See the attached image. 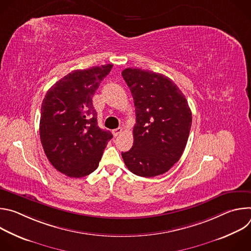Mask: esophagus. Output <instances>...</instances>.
Wrapping results in <instances>:
<instances>
[{
    "instance_id": "obj_1",
    "label": "esophagus",
    "mask_w": 251,
    "mask_h": 251,
    "mask_svg": "<svg viewBox=\"0 0 251 251\" xmlns=\"http://www.w3.org/2000/svg\"><path fill=\"white\" fill-rule=\"evenodd\" d=\"M122 128L121 127H119V128H117V129H114L113 131H112V133H113V135H114V137H117V136H119L121 133H122Z\"/></svg>"
}]
</instances>
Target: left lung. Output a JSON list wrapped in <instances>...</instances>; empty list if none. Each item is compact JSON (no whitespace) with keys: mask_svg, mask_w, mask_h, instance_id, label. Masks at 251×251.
I'll use <instances>...</instances> for the list:
<instances>
[{"mask_svg":"<svg viewBox=\"0 0 251 251\" xmlns=\"http://www.w3.org/2000/svg\"><path fill=\"white\" fill-rule=\"evenodd\" d=\"M122 76L136 108L132 148L123 153L126 167L145 177L168 172L180 160L190 135L192 112L176 84L161 74L128 67Z\"/></svg>","mask_w":251,"mask_h":251,"instance_id":"left-lung-1","label":"left lung"}]
</instances>
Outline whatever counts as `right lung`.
<instances>
[{
  "label": "right lung",
  "mask_w": 251,
  "mask_h": 251,
  "mask_svg": "<svg viewBox=\"0 0 251 251\" xmlns=\"http://www.w3.org/2000/svg\"><path fill=\"white\" fill-rule=\"evenodd\" d=\"M113 64L77 69L47 92L41 109L40 136L50 164L70 177L94 172L113 137L97 125L92 97Z\"/></svg>",
  "instance_id": "right-lung-1"
}]
</instances>
